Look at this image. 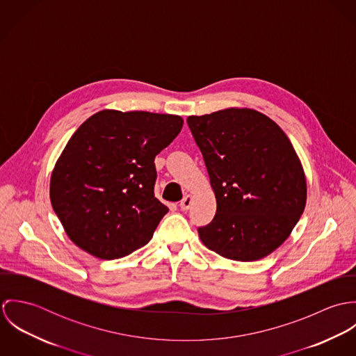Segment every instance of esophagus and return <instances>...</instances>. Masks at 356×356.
<instances>
[{
	"mask_svg": "<svg viewBox=\"0 0 356 356\" xmlns=\"http://www.w3.org/2000/svg\"><path fill=\"white\" fill-rule=\"evenodd\" d=\"M191 205H192V196L186 195V196L181 200V203H179V208H181L182 211H188V209L191 208Z\"/></svg>",
	"mask_w": 356,
	"mask_h": 356,
	"instance_id": "1",
	"label": "esophagus"
}]
</instances>
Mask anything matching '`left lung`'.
Instances as JSON below:
<instances>
[{"mask_svg": "<svg viewBox=\"0 0 356 356\" xmlns=\"http://www.w3.org/2000/svg\"><path fill=\"white\" fill-rule=\"evenodd\" d=\"M216 199L204 245L226 259L252 261L275 251L299 222L307 200L305 170L292 143L268 116L227 108L189 116Z\"/></svg>", "mask_w": 356, "mask_h": 356, "instance_id": "left-lung-1", "label": "left lung"}]
</instances>
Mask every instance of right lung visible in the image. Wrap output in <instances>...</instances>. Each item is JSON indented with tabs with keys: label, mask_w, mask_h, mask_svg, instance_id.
I'll return each mask as SVG.
<instances>
[{
	"label": "right lung",
	"mask_w": 356,
	"mask_h": 356,
	"mask_svg": "<svg viewBox=\"0 0 356 356\" xmlns=\"http://www.w3.org/2000/svg\"><path fill=\"white\" fill-rule=\"evenodd\" d=\"M182 124L178 115L104 109L79 126L51 177V207L75 245L112 260L149 243L168 212L153 193L154 157Z\"/></svg>",
	"instance_id": "add662e5"
}]
</instances>
